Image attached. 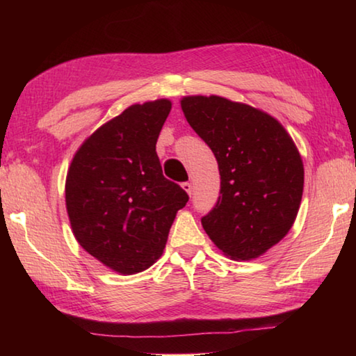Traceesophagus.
Returning a JSON list of instances; mask_svg holds the SVG:
<instances>
[{
  "mask_svg": "<svg viewBox=\"0 0 356 356\" xmlns=\"http://www.w3.org/2000/svg\"><path fill=\"white\" fill-rule=\"evenodd\" d=\"M182 188L186 191V193H188V195L191 196V193H193V186H191V184L190 182H184L182 184Z\"/></svg>",
  "mask_w": 356,
  "mask_h": 356,
  "instance_id": "esophagus-1",
  "label": "esophagus"
}]
</instances>
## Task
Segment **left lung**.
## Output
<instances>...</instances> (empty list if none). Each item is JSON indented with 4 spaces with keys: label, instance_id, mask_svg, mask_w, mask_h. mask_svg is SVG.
Masks as SVG:
<instances>
[{
    "label": "left lung",
    "instance_id": "1",
    "mask_svg": "<svg viewBox=\"0 0 356 356\" xmlns=\"http://www.w3.org/2000/svg\"><path fill=\"white\" fill-rule=\"evenodd\" d=\"M180 106L218 161L221 190L201 218L226 256L251 261L291 231L303 195L297 146L270 114L220 95H188Z\"/></svg>",
    "mask_w": 356,
    "mask_h": 356
}]
</instances>
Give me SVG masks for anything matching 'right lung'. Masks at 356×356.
Here are the masks:
<instances>
[{"mask_svg": "<svg viewBox=\"0 0 356 356\" xmlns=\"http://www.w3.org/2000/svg\"><path fill=\"white\" fill-rule=\"evenodd\" d=\"M171 102L129 106L84 140L65 179L74 236L113 272L135 275L163 254L188 195L163 176L155 144Z\"/></svg>", "mask_w": 356, "mask_h": 356, "instance_id": "right-lung-1", "label": "right lung"}]
</instances>
